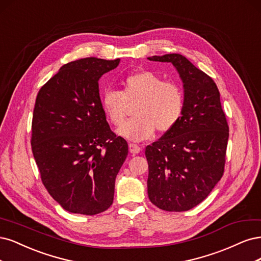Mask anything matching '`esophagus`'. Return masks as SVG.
I'll list each match as a JSON object with an SVG mask.
<instances>
[{
	"label": "esophagus",
	"instance_id": "1",
	"mask_svg": "<svg viewBox=\"0 0 261 261\" xmlns=\"http://www.w3.org/2000/svg\"><path fill=\"white\" fill-rule=\"evenodd\" d=\"M129 150H130V153H132V154H138L142 150V147L139 146L138 144H134V143H130Z\"/></svg>",
	"mask_w": 261,
	"mask_h": 261
}]
</instances>
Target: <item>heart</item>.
<instances>
[{"label":"heart","mask_w":261,"mask_h":261,"mask_svg":"<svg viewBox=\"0 0 261 261\" xmlns=\"http://www.w3.org/2000/svg\"><path fill=\"white\" fill-rule=\"evenodd\" d=\"M121 92L107 90L102 107L107 118L116 127H122L129 105L137 104L134 115L119 131L124 138L141 141L159 132L170 131L179 122L186 106L182 89L173 82H165L157 73L148 70L133 72L121 82Z\"/></svg>","instance_id":"obj_1"}]
</instances>
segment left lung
<instances>
[{
    "label": "left lung",
    "instance_id": "1",
    "mask_svg": "<svg viewBox=\"0 0 261 261\" xmlns=\"http://www.w3.org/2000/svg\"><path fill=\"white\" fill-rule=\"evenodd\" d=\"M148 60L175 67L186 97L179 122L145 148L148 198L166 212H187L200 204L222 178L229 124L212 77L181 54Z\"/></svg>",
    "mask_w": 261,
    "mask_h": 261
}]
</instances>
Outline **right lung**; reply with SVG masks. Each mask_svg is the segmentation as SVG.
Here are the masks:
<instances>
[{
  "label": "right lung",
  "instance_id": "obj_1",
  "mask_svg": "<svg viewBox=\"0 0 261 261\" xmlns=\"http://www.w3.org/2000/svg\"><path fill=\"white\" fill-rule=\"evenodd\" d=\"M119 62L89 57L65 64L36 98L32 154L48 194L72 214L111 207L128 156V143L111 130L98 93V79Z\"/></svg>",
  "mask_w": 261,
  "mask_h": 261
}]
</instances>
